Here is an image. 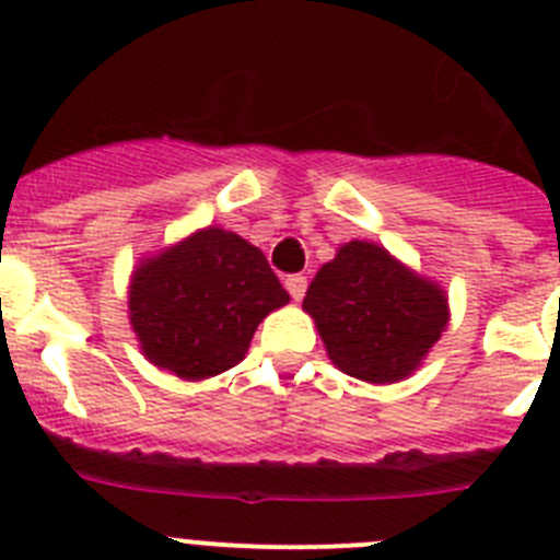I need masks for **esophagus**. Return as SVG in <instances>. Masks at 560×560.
<instances>
[{"instance_id":"34e87169","label":"esophagus","mask_w":560,"mask_h":560,"mask_svg":"<svg viewBox=\"0 0 560 560\" xmlns=\"http://www.w3.org/2000/svg\"><path fill=\"white\" fill-rule=\"evenodd\" d=\"M285 289H289L291 300H296V303H300V300L305 296V289H308V280H305L303 275H291V277H285Z\"/></svg>"}]
</instances>
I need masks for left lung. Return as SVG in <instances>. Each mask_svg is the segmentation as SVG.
I'll use <instances>...</instances> for the list:
<instances>
[{
	"mask_svg": "<svg viewBox=\"0 0 560 560\" xmlns=\"http://www.w3.org/2000/svg\"><path fill=\"white\" fill-rule=\"evenodd\" d=\"M303 308L336 368L370 384L412 375L448 325L446 291L370 241L339 246Z\"/></svg>",
	"mask_w": 560,
	"mask_h": 560,
	"instance_id": "8db88e82",
	"label": "left lung"
}]
</instances>
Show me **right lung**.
<instances>
[{"mask_svg":"<svg viewBox=\"0 0 560 560\" xmlns=\"http://www.w3.org/2000/svg\"><path fill=\"white\" fill-rule=\"evenodd\" d=\"M289 303L264 252L235 232L207 226L131 275L128 314L145 359L185 381L244 361L257 325Z\"/></svg>","mask_w":560,"mask_h":560,"instance_id":"1","label":"right lung"}]
</instances>
